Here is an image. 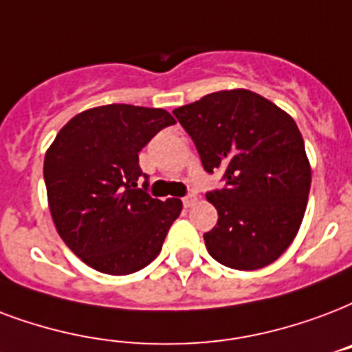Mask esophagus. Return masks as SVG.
Listing matches in <instances>:
<instances>
[{
	"mask_svg": "<svg viewBox=\"0 0 352 352\" xmlns=\"http://www.w3.org/2000/svg\"><path fill=\"white\" fill-rule=\"evenodd\" d=\"M197 203V197L195 195H186V197H182V205L190 208V206H194Z\"/></svg>",
	"mask_w": 352,
	"mask_h": 352,
	"instance_id": "esophagus-1",
	"label": "esophagus"
}]
</instances>
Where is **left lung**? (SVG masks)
<instances>
[{
    "mask_svg": "<svg viewBox=\"0 0 352 352\" xmlns=\"http://www.w3.org/2000/svg\"><path fill=\"white\" fill-rule=\"evenodd\" d=\"M208 173L225 188L206 194L218 223L205 232L219 264L254 272L292 245L307 210L312 168L288 112L245 88L219 90L173 111Z\"/></svg>",
    "mask_w": 352,
    "mask_h": 352,
    "instance_id": "8db88e82",
    "label": "left lung"
}]
</instances>
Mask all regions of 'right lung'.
<instances>
[{
  "label": "right lung",
  "instance_id": "1",
  "mask_svg": "<svg viewBox=\"0 0 352 352\" xmlns=\"http://www.w3.org/2000/svg\"><path fill=\"white\" fill-rule=\"evenodd\" d=\"M173 123L164 109L103 104L72 118L47 147L44 181L53 223L96 272H140L179 218L181 199H155L136 188L144 175L138 153Z\"/></svg>",
  "mask_w": 352,
  "mask_h": 352
}]
</instances>
